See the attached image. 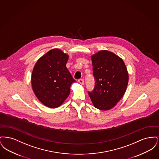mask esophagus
<instances>
[{
  "instance_id": "obj_1",
  "label": "esophagus",
  "mask_w": 159,
  "mask_h": 159,
  "mask_svg": "<svg viewBox=\"0 0 159 159\" xmlns=\"http://www.w3.org/2000/svg\"><path fill=\"white\" fill-rule=\"evenodd\" d=\"M78 82H79V83H80V84H81L82 85H84V80L83 79H79V80H78Z\"/></svg>"
}]
</instances>
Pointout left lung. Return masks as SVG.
Listing matches in <instances>:
<instances>
[{
	"label": "left lung",
	"mask_w": 159,
	"mask_h": 159,
	"mask_svg": "<svg viewBox=\"0 0 159 159\" xmlns=\"http://www.w3.org/2000/svg\"><path fill=\"white\" fill-rule=\"evenodd\" d=\"M91 60L95 86L89 95L95 108L110 110L126 91L129 81L127 68L120 57L106 50L92 55Z\"/></svg>",
	"instance_id": "8db88e82"
}]
</instances>
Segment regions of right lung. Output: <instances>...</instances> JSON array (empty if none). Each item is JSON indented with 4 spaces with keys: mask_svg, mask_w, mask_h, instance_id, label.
<instances>
[{
    "mask_svg": "<svg viewBox=\"0 0 159 159\" xmlns=\"http://www.w3.org/2000/svg\"><path fill=\"white\" fill-rule=\"evenodd\" d=\"M69 55L53 49L42 56L33 69L31 82L33 92L45 106L55 108L68 97L71 84L76 82L66 67Z\"/></svg>",
    "mask_w": 159,
    "mask_h": 159,
    "instance_id": "obj_1",
    "label": "right lung"
}]
</instances>
